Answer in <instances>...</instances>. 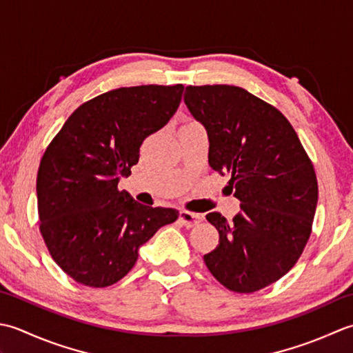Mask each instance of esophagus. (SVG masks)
I'll return each mask as SVG.
<instances>
[{
	"label": "esophagus",
	"instance_id": "34e87169",
	"mask_svg": "<svg viewBox=\"0 0 353 353\" xmlns=\"http://www.w3.org/2000/svg\"><path fill=\"white\" fill-rule=\"evenodd\" d=\"M179 221H181L183 225H185L187 228H190V227L196 225V224H199L201 221H203V214L183 210V212H179Z\"/></svg>",
	"mask_w": 353,
	"mask_h": 353
}]
</instances>
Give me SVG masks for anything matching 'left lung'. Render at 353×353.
<instances>
[{
	"label": "left lung",
	"instance_id": "left-lung-1",
	"mask_svg": "<svg viewBox=\"0 0 353 353\" xmlns=\"http://www.w3.org/2000/svg\"><path fill=\"white\" fill-rule=\"evenodd\" d=\"M184 102L207 131L208 164L241 201L232 222L205 216L219 243L204 262L230 291L263 290L297 263L311 236L319 199L311 158L283 114L239 86H185Z\"/></svg>",
	"mask_w": 353,
	"mask_h": 353
}]
</instances>
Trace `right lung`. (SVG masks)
I'll list each match as a JSON object with an SVG mask.
<instances>
[{"label":"right lung","mask_w":353,"mask_h":353,"mask_svg":"<svg viewBox=\"0 0 353 353\" xmlns=\"http://www.w3.org/2000/svg\"><path fill=\"white\" fill-rule=\"evenodd\" d=\"M181 83L125 86L82 103L41 158L36 178L39 232L50 256L77 283L106 288L123 279L139 248L178 219L119 190L140 146L174 116Z\"/></svg>","instance_id":"obj_1"}]
</instances>
